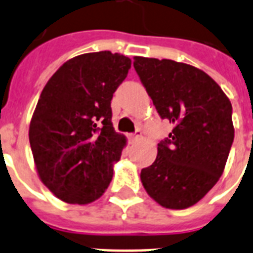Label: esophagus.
<instances>
[{
  "label": "esophagus",
  "mask_w": 253,
  "mask_h": 253,
  "mask_svg": "<svg viewBox=\"0 0 253 253\" xmlns=\"http://www.w3.org/2000/svg\"><path fill=\"white\" fill-rule=\"evenodd\" d=\"M140 137H141V131L140 130H136V131H135V132L131 133V135H130V139L132 141L133 140H139Z\"/></svg>",
  "instance_id": "34e87169"
}]
</instances>
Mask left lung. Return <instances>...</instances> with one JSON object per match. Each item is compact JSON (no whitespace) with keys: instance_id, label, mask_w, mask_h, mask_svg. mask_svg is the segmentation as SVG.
<instances>
[{"instance_id":"8db88e82","label":"left lung","mask_w":253,"mask_h":253,"mask_svg":"<svg viewBox=\"0 0 253 253\" xmlns=\"http://www.w3.org/2000/svg\"><path fill=\"white\" fill-rule=\"evenodd\" d=\"M133 67L162 120L174 128L140 179L153 200L186 209L222 175L234 141L233 108L204 71L171 59L133 57Z\"/></svg>"}]
</instances>
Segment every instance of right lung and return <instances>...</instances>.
I'll return each mask as SVG.
<instances>
[{
	"label": "right lung",
	"mask_w": 253,
	"mask_h": 253,
	"mask_svg": "<svg viewBox=\"0 0 253 253\" xmlns=\"http://www.w3.org/2000/svg\"><path fill=\"white\" fill-rule=\"evenodd\" d=\"M130 67L126 55L85 53L63 63L41 92L30 144L41 182L62 201L88 204L108 188L126 145L110 102Z\"/></svg>",
	"instance_id": "obj_1"
}]
</instances>
